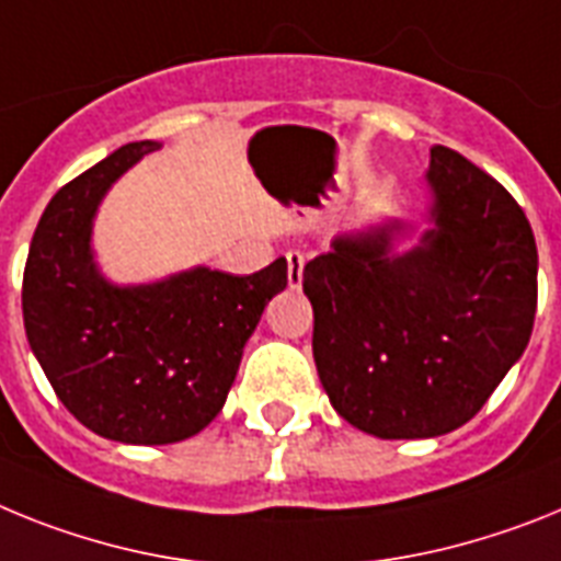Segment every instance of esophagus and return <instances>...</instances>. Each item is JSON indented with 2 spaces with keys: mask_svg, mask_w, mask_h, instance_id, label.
Returning <instances> with one entry per match:
<instances>
[{
  "mask_svg": "<svg viewBox=\"0 0 561 561\" xmlns=\"http://www.w3.org/2000/svg\"><path fill=\"white\" fill-rule=\"evenodd\" d=\"M287 285L299 287L301 285V271H305V253L301 251H287Z\"/></svg>",
  "mask_w": 561,
  "mask_h": 561,
  "instance_id": "obj_1",
  "label": "esophagus"
}]
</instances>
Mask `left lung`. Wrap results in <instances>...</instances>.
I'll return each mask as SVG.
<instances>
[{
  "label": "left lung",
  "mask_w": 561,
  "mask_h": 561,
  "mask_svg": "<svg viewBox=\"0 0 561 561\" xmlns=\"http://www.w3.org/2000/svg\"><path fill=\"white\" fill-rule=\"evenodd\" d=\"M435 192L421 245L392 253L401 222L350 233L305 265L321 387L347 423L383 440L469 423L519 362L537 313V242L514 197L449 146H432Z\"/></svg>",
  "instance_id": "8db88e82"
}]
</instances>
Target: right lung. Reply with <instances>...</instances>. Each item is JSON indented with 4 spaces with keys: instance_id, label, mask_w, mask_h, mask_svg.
<instances>
[{
    "instance_id": "right-lung-1",
    "label": "right lung",
    "mask_w": 561,
    "mask_h": 561,
    "mask_svg": "<svg viewBox=\"0 0 561 561\" xmlns=\"http://www.w3.org/2000/svg\"><path fill=\"white\" fill-rule=\"evenodd\" d=\"M154 149V140L121 146L58 188L22 279L24 330L58 401L95 435L138 446L186 440L220 415L245 341L287 287L285 256L251 276L192 267L135 287L101 276L90 248L95 208Z\"/></svg>"
}]
</instances>
